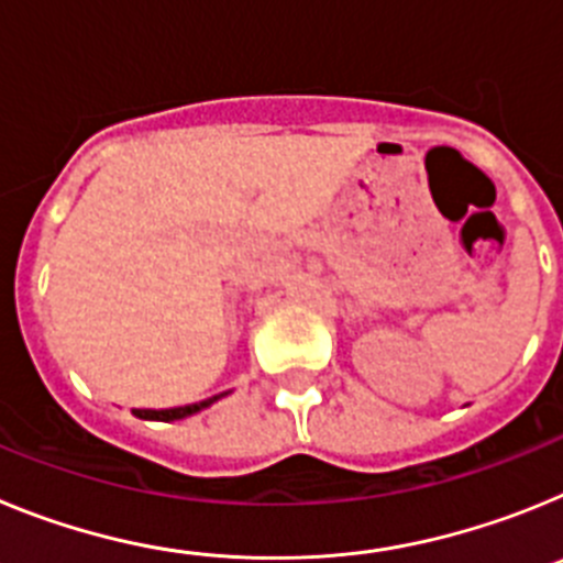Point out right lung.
Instances as JSON below:
<instances>
[{"label":"right lung","mask_w":563,"mask_h":563,"mask_svg":"<svg viewBox=\"0 0 563 563\" xmlns=\"http://www.w3.org/2000/svg\"><path fill=\"white\" fill-rule=\"evenodd\" d=\"M220 397L225 395H213L208 397V400H200V402H191V406H177V409H134V417H141V420H161V422H172V420H183V417H191L197 415V411L208 409L211 402H217Z\"/></svg>","instance_id":"right-lung-1"}]
</instances>
